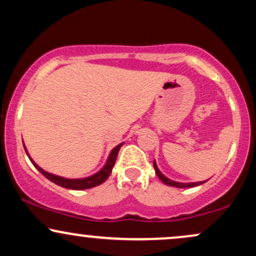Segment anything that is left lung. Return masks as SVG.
I'll return each mask as SVG.
<instances>
[{
    "mask_svg": "<svg viewBox=\"0 0 256 256\" xmlns=\"http://www.w3.org/2000/svg\"><path fill=\"white\" fill-rule=\"evenodd\" d=\"M152 165H154V168H155V172H156L158 177L161 179V182L162 183H165L166 185H170V186H174V188H192V186H198V185H201L206 183V182H198V183H179V182H174V180H171V179H168L167 177H165V176L162 174V173L160 172V170L156 166V162H152Z\"/></svg>",
    "mask_w": 256,
    "mask_h": 256,
    "instance_id": "obj_1",
    "label": "left lung"
}]
</instances>
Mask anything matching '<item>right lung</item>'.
I'll return each instance as SVG.
<instances>
[{"mask_svg":"<svg viewBox=\"0 0 256 256\" xmlns=\"http://www.w3.org/2000/svg\"><path fill=\"white\" fill-rule=\"evenodd\" d=\"M122 144H124V143H120V144L116 146V148H114L113 150L110 152V156H108V158H107V162L104 164V166L102 167V168L100 170L98 173H95V174L90 176V177L79 178V179L64 178V177H60V176H55V174H52V173H49V172L44 171L43 168H40V167L38 166L34 160H32L30 155H28V150H26L25 146H24V148H25V152H26V154H28V158H30L31 162L34 164V166L36 167L38 171L42 173L44 177L48 178L49 180L52 182V183H55L56 185H58V186L66 188V189L85 190V189H91V188H94V186H98V185L102 184L106 180V179L110 177V173H112V170H113L114 164H116V156H118V152H119L120 148H122Z\"/></svg>","mask_w":256,"mask_h":256,"instance_id":"1","label":"right lung"}]
</instances>
